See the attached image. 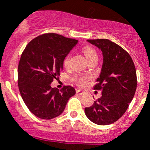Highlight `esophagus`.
Here are the masks:
<instances>
[{
  "label": "esophagus",
  "mask_w": 150,
  "mask_h": 150,
  "mask_svg": "<svg viewBox=\"0 0 150 150\" xmlns=\"http://www.w3.org/2000/svg\"><path fill=\"white\" fill-rule=\"evenodd\" d=\"M76 93L79 95H83V94H84V92L83 91H82V90H76Z\"/></svg>",
  "instance_id": "1"
}]
</instances>
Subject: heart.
I'll return each mask as SVG.
<instances>
[{
	"label": "heart",
	"instance_id": "b5f03b06",
	"mask_svg": "<svg viewBox=\"0 0 150 150\" xmlns=\"http://www.w3.org/2000/svg\"><path fill=\"white\" fill-rule=\"evenodd\" d=\"M83 55L85 56L86 60L90 61L92 59L94 58H97V53L94 49H93L92 47H86L83 50ZM70 54H68L67 55L64 57V67H68L69 64H70ZM88 80L89 76L83 75V74H75L71 77V80L74 83L80 87H84L85 86L87 85L88 83Z\"/></svg>",
	"mask_w": 150,
	"mask_h": 150
}]
</instances>
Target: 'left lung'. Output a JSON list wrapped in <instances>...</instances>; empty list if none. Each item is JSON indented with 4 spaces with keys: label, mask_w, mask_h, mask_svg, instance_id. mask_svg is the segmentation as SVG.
Instances as JSON below:
<instances>
[{
    "label": "left lung",
    "mask_w": 150,
    "mask_h": 150,
    "mask_svg": "<svg viewBox=\"0 0 150 150\" xmlns=\"http://www.w3.org/2000/svg\"><path fill=\"white\" fill-rule=\"evenodd\" d=\"M87 41L101 50L103 63L94 86V90L102 91V96L85 108V114L96 124H111L124 114L134 96L137 86L134 63L123 48L110 40Z\"/></svg>",
    "instance_id": "8db88e82"
}]
</instances>
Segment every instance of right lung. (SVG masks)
Segmentation results:
<instances>
[{
	"label": "right lung",
	"instance_id": "1",
	"mask_svg": "<svg viewBox=\"0 0 150 150\" xmlns=\"http://www.w3.org/2000/svg\"><path fill=\"white\" fill-rule=\"evenodd\" d=\"M77 43V40L48 33L26 46L18 64L17 83L23 102L36 117L44 120L58 117L76 93L71 86L59 90L50 83L59 78L64 57Z\"/></svg>",
	"mask_w": 150,
	"mask_h": 150
}]
</instances>
